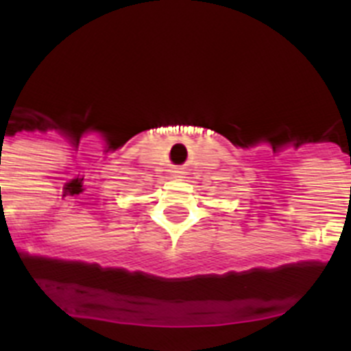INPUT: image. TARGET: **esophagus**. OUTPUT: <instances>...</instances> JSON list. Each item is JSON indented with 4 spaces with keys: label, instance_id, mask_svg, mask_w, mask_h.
I'll return each instance as SVG.
<instances>
[{
    "label": "esophagus",
    "instance_id": "esophagus-1",
    "mask_svg": "<svg viewBox=\"0 0 351 351\" xmlns=\"http://www.w3.org/2000/svg\"><path fill=\"white\" fill-rule=\"evenodd\" d=\"M178 178H181V176H178Z\"/></svg>",
    "mask_w": 351,
    "mask_h": 351
}]
</instances>
